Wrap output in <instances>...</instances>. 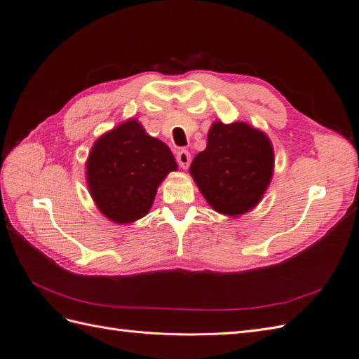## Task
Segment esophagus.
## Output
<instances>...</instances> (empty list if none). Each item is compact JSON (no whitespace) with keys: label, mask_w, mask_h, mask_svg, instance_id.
Masks as SVG:
<instances>
[{"label":"esophagus","mask_w":359,"mask_h":359,"mask_svg":"<svg viewBox=\"0 0 359 359\" xmlns=\"http://www.w3.org/2000/svg\"><path fill=\"white\" fill-rule=\"evenodd\" d=\"M177 161L178 165L182 168V169H187L190 166V161H191V156L187 149H181L178 151L177 154Z\"/></svg>","instance_id":"1"}]
</instances>
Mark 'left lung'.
I'll return each instance as SVG.
<instances>
[{"instance_id": "left-lung-1", "label": "left lung", "mask_w": 359, "mask_h": 359, "mask_svg": "<svg viewBox=\"0 0 359 359\" xmlns=\"http://www.w3.org/2000/svg\"><path fill=\"white\" fill-rule=\"evenodd\" d=\"M274 148L262 130L238 121L212 123L190 175L212 210L240 217L262 201L273 180Z\"/></svg>"}]
</instances>
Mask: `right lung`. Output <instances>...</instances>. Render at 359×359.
Returning <instances> with one entry per match:
<instances>
[{
	"instance_id": "add662e5",
	"label": "right lung",
	"mask_w": 359,
	"mask_h": 359,
	"mask_svg": "<svg viewBox=\"0 0 359 359\" xmlns=\"http://www.w3.org/2000/svg\"><path fill=\"white\" fill-rule=\"evenodd\" d=\"M85 168L99 211L114 223L128 224L149 212L161 181L178 165L169 147L132 118L95 140Z\"/></svg>"
}]
</instances>
